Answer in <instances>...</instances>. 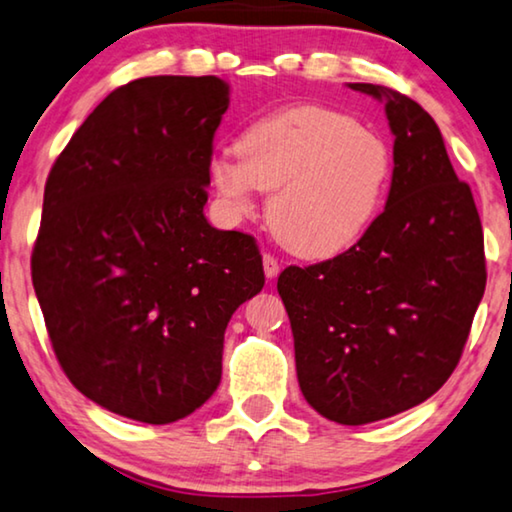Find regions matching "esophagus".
<instances>
[{
    "label": "esophagus",
    "instance_id": "obj_1",
    "mask_svg": "<svg viewBox=\"0 0 512 512\" xmlns=\"http://www.w3.org/2000/svg\"><path fill=\"white\" fill-rule=\"evenodd\" d=\"M262 262H264V273H266V278H276L278 273H280V264H278V259L273 257V255H264V257H262Z\"/></svg>",
    "mask_w": 512,
    "mask_h": 512
}]
</instances>
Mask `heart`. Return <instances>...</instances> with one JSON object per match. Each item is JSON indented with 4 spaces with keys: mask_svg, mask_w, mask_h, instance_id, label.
Here are the masks:
<instances>
[{
    "mask_svg": "<svg viewBox=\"0 0 512 512\" xmlns=\"http://www.w3.org/2000/svg\"><path fill=\"white\" fill-rule=\"evenodd\" d=\"M234 151L211 158V186L236 216L271 193L269 225L289 253L331 259L354 248L384 209L393 154L384 137L319 105L266 114Z\"/></svg>",
    "mask_w": 512,
    "mask_h": 512,
    "instance_id": "heart-1",
    "label": "heart"
}]
</instances>
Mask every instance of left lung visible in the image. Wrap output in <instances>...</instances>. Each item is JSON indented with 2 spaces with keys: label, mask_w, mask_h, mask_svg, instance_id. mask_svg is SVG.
Listing matches in <instances>:
<instances>
[{
  "label": "left lung",
  "mask_w": 512,
  "mask_h": 512,
  "mask_svg": "<svg viewBox=\"0 0 512 512\" xmlns=\"http://www.w3.org/2000/svg\"><path fill=\"white\" fill-rule=\"evenodd\" d=\"M349 87L384 103L395 135L386 207L347 253L287 266L278 294L303 398L329 421L365 425L446 384L487 271L474 195L457 179L434 119L400 91Z\"/></svg>",
  "instance_id": "1"
}]
</instances>
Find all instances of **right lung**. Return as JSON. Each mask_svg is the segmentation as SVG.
<instances>
[{
    "label": "right lung",
    "instance_id": "add662e5",
    "mask_svg": "<svg viewBox=\"0 0 512 512\" xmlns=\"http://www.w3.org/2000/svg\"><path fill=\"white\" fill-rule=\"evenodd\" d=\"M216 75L114 89L45 181L32 280L55 356L89 400L165 425L207 402L234 310L264 287L255 239L204 218Z\"/></svg>",
    "mask_w": 512,
    "mask_h": 512
}]
</instances>
